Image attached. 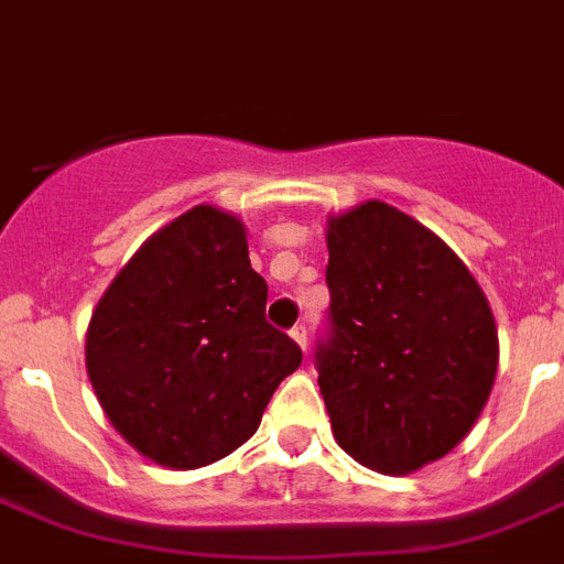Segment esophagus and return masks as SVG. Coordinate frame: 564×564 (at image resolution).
Here are the masks:
<instances>
[{
    "instance_id": "34e87169",
    "label": "esophagus",
    "mask_w": 564,
    "mask_h": 564,
    "mask_svg": "<svg viewBox=\"0 0 564 564\" xmlns=\"http://www.w3.org/2000/svg\"><path fill=\"white\" fill-rule=\"evenodd\" d=\"M289 335H292V340H295L297 346L306 351V343H310V337H306V323H297V326H292V332H289Z\"/></svg>"
}]
</instances>
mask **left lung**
<instances>
[{"label": "left lung", "instance_id": "1", "mask_svg": "<svg viewBox=\"0 0 564 564\" xmlns=\"http://www.w3.org/2000/svg\"><path fill=\"white\" fill-rule=\"evenodd\" d=\"M329 335L315 366L343 452L411 474L471 431L499 340L479 283L437 235L383 200L329 218Z\"/></svg>", "mask_w": 564, "mask_h": 564}]
</instances>
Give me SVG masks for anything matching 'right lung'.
Here are the masks:
<instances>
[{
    "instance_id": "1",
    "label": "right lung",
    "mask_w": 564,
    "mask_h": 564,
    "mask_svg": "<svg viewBox=\"0 0 564 564\" xmlns=\"http://www.w3.org/2000/svg\"><path fill=\"white\" fill-rule=\"evenodd\" d=\"M87 377L121 437L166 468L232 454L301 346L267 323L247 229L200 204L141 243L93 312Z\"/></svg>"
}]
</instances>
